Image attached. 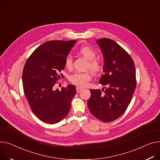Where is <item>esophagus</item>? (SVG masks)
Instances as JSON below:
<instances>
[{
  "instance_id": "1",
  "label": "esophagus",
  "mask_w": 160,
  "mask_h": 160,
  "mask_svg": "<svg viewBox=\"0 0 160 160\" xmlns=\"http://www.w3.org/2000/svg\"><path fill=\"white\" fill-rule=\"evenodd\" d=\"M82 90H83V88H80V87H77V92H81Z\"/></svg>"
}]
</instances>
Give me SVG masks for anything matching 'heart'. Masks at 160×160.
Listing matches in <instances>:
<instances>
[{"mask_svg":"<svg viewBox=\"0 0 160 160\" xmlns=\"http://www.w3.org/2000/svg\"><path fill=\"white\" fill-rule=\"evenodd\" d=\"M78 52L89 60V68L95 72H98L102 70V66L100 60L95 58L97 52L89 46H82L78 49ZM65 66L71 69L72 66V59L71 55H68L65 59ZM92 78V74L90 71L75 72L69 77V80L72 83L80 87H86L88 82Z\"/></svg>","mask_w":160,"mask_h":160,"instance_id":"obj_1","label":"heart"}]
</instances>
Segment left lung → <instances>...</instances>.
<instances>
[{"mask_svg":"<svg viewBox=\"0 0 160 160\" xmlns=\"http://www.w3.org/2000/svg\"><path fill=\"white\" fill-rule=\"evenodd\" d=\"M97 42L104 62L99 83L108 88L91 89L88 106L95 118L107 123L120 118L128 108L136 86V69L129 53L116 42L104 38Z\"/></svg>","mask_w":160,"mask_h":160,"instance_id":"8db88e82","label":"left lung"}]
</instances>
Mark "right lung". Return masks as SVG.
Listing matches in <instances>:
<instances>
[{
  "label": "right lung",
  "mask_w": 160,
  "mask_h": 160,
  "mask_svg": "<svg viewBox=\"0 0 160 160\" xmlns=\"http://www.w3.org/2000/svg\"><path fill=\"white\" fill-rule=\"evenodd\" d=\"M77 40H50L39 46L28 58L22 72L24 94L31 109L42 122L55 124L68 114L77 93L73 85L54 89L62 77L65 59Z\"/></svg>",
  "instance_id": "right-lung-1"
}]
</instances>
